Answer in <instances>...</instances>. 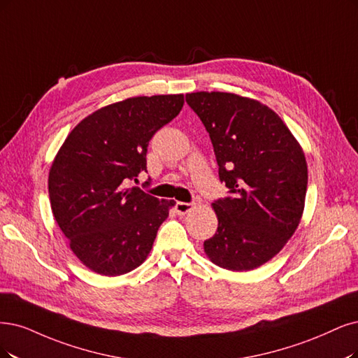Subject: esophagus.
I'll use <instances>...</instances> for the list:
<instances>
[{
  "label": "esophagus",
  "mask_w": 358,
  "mask_h": 358,
  "mask_svg": "<svg viewBox=\"0 0 358 358\" xmlns=\"http://www.w3.org/2000/svg\"><path fill=\"white\" fill-rule=\"evenodd\" d=\"M192 209H193V203H187V202H177L176 203V210L181 215L190 213Z\"/></svg>",
  "instance_id": "34e87169"
}]
</instances>
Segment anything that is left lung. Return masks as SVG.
<instances>
[{
  "label": "left lung",
  "mask_w": 358,
  "mask_h": 358,
  "mask_svg": "<svg viewBox=\"0 0 358 358\" xmlns=\"http://www.w3.org/2000/svg\"><path fill=\"white\" fill-rule=\"evenodd\" d=\"M186 101L209 132L229 196L213 208L217 233L203 249L215 266L249 271L270 261L301 221L308 182L306 155L274 110L231 92L199 91Z\"/></svg>",
  "instance_id": "obj_1"
}]
</instances>
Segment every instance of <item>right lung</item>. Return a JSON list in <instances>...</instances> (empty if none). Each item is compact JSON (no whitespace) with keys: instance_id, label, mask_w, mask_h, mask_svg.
Returning a JSON list of instances; mask_svg holds the SVG:
<instances>
[{"instance_id":"add662e5","label":"right lung","mask_w":358,"mask_h":358,"mask_svg":"<svg viewBox=\"0 0 358 358\" xmlns=\"http://www.w3.org/2000/svg\"><path fill=\"white\" fill-rule=\"evenodd\" d=\"M182 104V94H168L104 106L83 119L57 152L48 174L51 210L91 271L121 275L148 258L176 202L125 184L148 169L149 141Z\"/></svg>"}]
</instances>
